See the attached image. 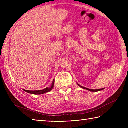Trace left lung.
<instances>
[{"label":"left lung","mask_w":128,"mask_h":128,"mask_svg":"<svg viewBox=\"0 0 128 128\" xmlns=\"http://www.w3.org/2000/svg\"><path fill=\"white\" fill-rule=\"evenodd\" d=\"M78 84V83H77ZM78 86H80V88H84V89H85V90H87L88 91H91V92H97V91H102L103 90H104V88H100V89H97V90H92V89H90V88H84V87H82L81 86V85H80L79 84H78Z\"/></svg>","instance_id":"8db88e82"}]
</instances>
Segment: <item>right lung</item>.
<instances>
[{
    "label": "right lung",
    "instance_id": "add662e5",
    "mask_svg": "<svg viewBox=\"0 0 128 128\" xmlns=\"http://www.w3.org/2000/svg\"><path fill=\"white\" fill-rule=\"evenodd\" d=\"M54 79H53V81L52 83V85L50 88H46L42 90H36V91H28V90H24L22 89L24 91H25L26 92H28V94H44L45 93H47V92H50L54 88Z\"/></svg>",
    "mask_w": 128,
    "mask_h": 128
}]
</instances>
